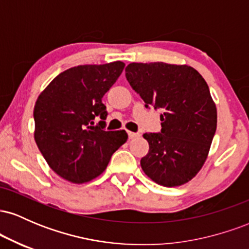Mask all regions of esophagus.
I'll return each instance as SVG.
<instances>
[{"label": "esophagus", "instance_id": "34e87169", "mask_svg": "<svg viewBox=\"0 0 249 249\" xmlns=\"http://www.w3.org/2000/svg\"><path fill=\"white\" fill-rule=\"evenodd\" d=\"M127 134H128V138H130V139L137 138V137L139 136V133H137V132H131V131H128Z\"/></svg>", "mask_w": 249, "mask_h": 249}]
</instances>
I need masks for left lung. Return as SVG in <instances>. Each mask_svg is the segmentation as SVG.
Here are the masks:
<instances>
[{
  "label": "left lung",
  "instance_id": "left-lung-1",
  "mask_svg": "<svg viewBox=\"0 0 249 249\" xmlns=\"http://www.w3.org/2000/svg\"><path fill=\"white\" fill-rule=\"evenodd\" d=\"M145 107L160 108L161 130L145 133L150 150L141 165L166 187L190 181L207 158L216 130V107L202 76L188 65L131 63L125 69Z\"/></svg>",
  "mask_w": 249,
  "mask_h": 249
}]
</instances>
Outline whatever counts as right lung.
Masks as SVG:
<instances>
[{
	"label": "right lung",
	"instance_id": "obj_1",
	"mask_svg": "<svg viewBox=\"0 0 249 249\" xmlns=\"http://www.w3.org/2000/svg\"><path fill=\"white\" fill-rule=\"evenodd\" d=\"M124 67L117 61L70 68L55 77L37 98L35 142L63 179L75 184L95 179L126 142L124 130H105L107 111L102 103Z\"/></svg>",
	"mask_w": 249,
	"mask_h": 249
}]
</instances>
